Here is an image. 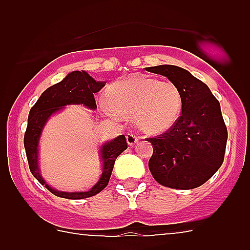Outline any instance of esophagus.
Listing matches in <instances>:
<instances>
[{
  "label": "esophagus",
  "mask_w": 250,
  "mask_h": 250,
  "mask_svg": "<svg viewBox=\"0 0 250 250\" xmlns=\"http://www.w3.org/2000/svg\"><path fill=\"white\" fill-rule=\"evenodd\" d=\"M138 140H139V136L136 135V134H134L132 131L127 132V134H126V141H127V144H129L130 146L135 145L136 143H138Z\"/></svg>",
  "instance_id": "1"
}]
</instances>
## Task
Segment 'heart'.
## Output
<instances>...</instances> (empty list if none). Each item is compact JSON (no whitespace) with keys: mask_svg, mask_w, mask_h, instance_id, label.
Here are the masks:
<instances>
[{"mask_svg":"<svg viewBox=\"0 0 250 250\" xmlns=\"http://www.w3.org/2000/svg\"><path fill=\"white\" fill-rule=\"evenodd\" d=\"M110 111L121 118L134 116L141 130L161 134L175 125L183 109L182 92L175 83L132 75L106 90Z\"/></svg>","mask_w":250,"mask_h":250,"instance_id":"obj_1","label":"heart"}]
</instances>
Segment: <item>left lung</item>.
<instances>
[{
    "label": "left lung",
    "instance_id": "1",
    "mask_svg": "<svg viewBox=\"0 0 250 250\" xmlns=\"http://www.w3.org/2000/svg\"><path fill=\"white\" fill-rule=\"evenodd\" d=\"M163 75L182 92V115L171 129L154 138L149 169L159 184L194 189L208 182L224 161L228 131L219 101L203 81L174 65L146 67Z\"/></svg>",
    "mask_w": 250,
    "mask_h": 250
}]
</instances>
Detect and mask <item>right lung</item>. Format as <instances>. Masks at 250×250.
<instances>
[{"label": "right lung", "mask_w": 250, "mask_h": 250, "mask_svg": "<svg viewBox=\"0 0 250 250\" xmlns=\"http://www.w3.org/2000/svg\"><path fill=\"white\" fill-rule=\"evenodd\" d=\"M105 86L104 81H95L87 72L85 71H72L63 79L62 81L50 86L46 91L42 92L39 100L36 101L30 110L27 120V129L23 138L26 156L28 160L31 173L39 180L48 191L54 195L66 199H85L100 193L109 184L110 176L112 173L115 160L124 150L127 149L126 139L120 135L114 140L106 143L101 146L100 155L103 160V174L99 182L90 189L89 191H75V193H66L59 191L51 188L40 174L39 169V140L42 132L46 121L55 112L63 109V106L71 104H83L89 109H96V101L94 95L100 91Z\"/></svg>", "instance_id": "obj_1"}]
</instances>
